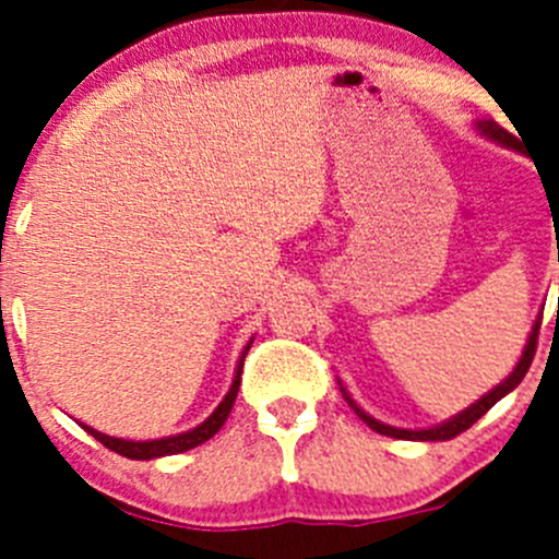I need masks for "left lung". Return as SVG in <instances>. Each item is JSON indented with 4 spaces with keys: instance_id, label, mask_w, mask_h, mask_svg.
<instances>
[{
    "instance_id": "1",
    "label": "left lung",
    "mask_w": 559,
    "mask_h": 559,
    "mask_svg": "<svg viewBox=\"0 0 559 559\" xmlns=\"http://www.w3.org/2000/svg\"><path fill=\"white\" fill-rule=\"evenodd\" d=\"M476 129L484 134V138L495 140V143L506 145V148H514V151L522 148L520 140H516L511 132H506L503 127H498V123H495V121H476ZM538 330H540V316H538V319H535L533 332H530V337H527V346H524L520 362H516V368L511 370L509 379L500 381V384L495 386V389H489V392L484 394L481 400H476V403H473L471 408L460 411V414L452 416V419L441 421V425H436V427H427V430H403V427H389V425H384V421H379V419H373V416L365 414V411L359 408V405L354 403L352 397H348V392L343 386H341V392H343V397H346V403L354 408V414H357L359 419H362L365 425L370 427V430L381 432V436L400 438V441H452L454 436H460V432H465L467 427L476 425V421L481 419V416L487 414V411L492 408V405L498 403L500 397H506V394L514 392V389L520 386V381L524 379V373H527L530 362H533V357H535V346H538Z\"/></svg>"
}]
</instances>
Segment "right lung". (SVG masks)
Instances as JSON below:
<instances>
[{"label":"right lung","instance_id":"right-lung-1","mask_svg":"<svg viewBox=\"0 0 559 559\" xmlns=\"http://www.w3.org/2000/svg\"><path fill=\"white\" fill-rule=\"evenodd\" d=\"M248 348H251V341H248L243 354H240V362H238V370H235V379H233V386H229V392L224 394V400L218 403V408L213 411V414L207 416L202 425H197L194 430L180 432V436H170V438H156V441H123V438L105 436V432L94 430V427H88V425H81V427L88 432V436L97 438L103 447L110 449V452L129 456V460H156V456H170V454L189 452V449H194V447H200V443L211 441V438L216 436L218 430H222L224 421H227L229 411H233V405H235V397H238L240 373H243V359H246Z\"/></svg>","mask_w":559,"mask_h":559}]
</instances>
